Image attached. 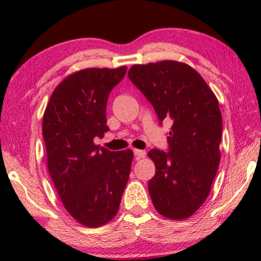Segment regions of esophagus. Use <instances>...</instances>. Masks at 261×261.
Wrapping results in <instances>:
<instances>
[{
  "label": "esophagus",
  "mask_w": 261,
  "mask_h": 261,
  "mask_svg": "<svg viewBox=\"0 0 261 261\" xmlns=\"http://www.w3.org/2000/svg\"><path fill=\"white\" fill-rule=\"evenodd\" d=\"M134 154H135V160L136 161L146 157V152L142 151V149H134Z\"/></svg>",
  "instance_id": "esophagus-1"
}]
</instances>
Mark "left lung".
<instances>
[{"instance_id": "8db88e82", "label": "left lung", "mask_w": 261, "mask_h": 261, "mask_svg": "<svg viewBox=\"0 0 261 261\" xmlns=\"http://www.w3.org/2000/svg\"><path fill=\"white\" fill-rule=\"evenodd\" d=\"M128 79L153 106L158 120L173 121L169 152H148L155 166L148 181L154 208L169 220L190 217L207 199L221 160L216 95L193 67L173 60L134 65Z\"/></svg>"}]
</instances>
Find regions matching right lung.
<instances>
[{
	"label": "right lung",
	"mask_w": 261,
	"mask_h": 261,
	"mask_svg": "<svg viewBox=\"0 0 261 261\" xmlns=\"http://www.w3.org/2000/svg\"><path fill=\"white\" fill-rule=\"evenodd\" d=\"M126 66L86 68L56 87L43 118L47 169L65 208L86 227H99L116 216L130 175L131 149L99 148L107 101L124 79Z\"/></svg>",
	"instance_id": "right-lung-1"
}]
</instances>
